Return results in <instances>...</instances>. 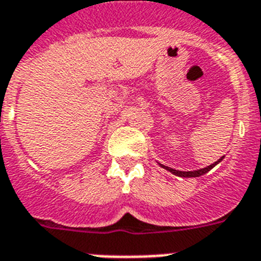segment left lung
Segmentation results:
<instances>
[{"label": "left lung", "mask_w": 261, "mask_h": 261, "mask_svg": "<svg viewBox=\"0 0 261 261\" xmlns=\"http://www.w3.org/2000/svg\"><path fill=\"white\" fill-rule=\"evenodd\" d=\"M223 158L225 156H222L221 159H218L217 162L213 163V164H210L209 167H206V168H202V169H197V171H189V172H184V171H176V169L173 168H169V167H165V165L160 164L164 169H167V171H169L171 173L176 174V176H180V177H198V176H202V174L207 173V172L210 171V169H213L215 167V165L218 164V163H221L222 160H223Z\"/></svg>", "instance_id": "8db88e82"}]
</instances>
